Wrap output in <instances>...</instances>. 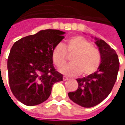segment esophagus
Returning <instances> with one entry per match:
<instances>
[{
	"label": "esophagus",
	"mask_w": 125,
	"mask_h": 125,
	"mask_svg": "<svg viewBox=\"0 0 125 125\" xmlns=\"http://www.w3.org/2000/svg\"><path fill=\"white\" fill-rule=\"evenodd\" d=\"M68 77H66V76H63V81H66V80H68Z\"/></svg>",
	"instance_id": "obj_1"
}]
</instances>
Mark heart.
Instances as JSON below:
<instances>
[{
	"instance_id": "1",
	"label": "heart",
	"mask_w": 125,
	"mask_h": 125,
	"mask_svg": "<svg viewBox=\"0 0 125 125\" xmlns=\"http://www.w3.org/2000/svg\"><path fill=\"white\" fill-rule=\"evenodd\" d=\"M68 55H72V63L60 70L66 76H77L82 72L88 76L98 69L101 63L99 50L82 36L71 37L64 46L57 44L52 51L53 62L57 68H62L67 63Z\"/></svg>"
}]
</instances>
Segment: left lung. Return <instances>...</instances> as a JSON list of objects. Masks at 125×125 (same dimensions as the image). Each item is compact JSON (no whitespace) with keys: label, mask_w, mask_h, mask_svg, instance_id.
Returning <instances> with one entry per match:
<instances>
[{"label":"left lung","mask_w":125,"mask_h":125,"mask_svg":"<svg viewBox=\"0 0 125 125\" xmlns=\"http://www.w3.org/2000/svg\"><path fill=\"white\" fill-rule=\"evenodd\" d=\"M95 39L101 55L99 68L92 74L76 79L78 89L68 93L71 100L85 108L98 104L109 95L119 70V60L115 51L102 39Z\"/></svg>","instance_id":"8db88e82"}]
</instances>
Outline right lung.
Masks as SVG:
<instances>
[{
	"label": "right lung",
	"mask_w": 125,
	"mask_h": 125,
	"mask_svg": "<svg viewBox=\"0 0 125 125\" xmlns=\"http://www.w3.org/2000/svg\"><path fill=\"white\" fill-rule=\"evenodd\" d=\"M65 32L42 30L16 41L7 61L10 88L15 98L27 106L45 101L53 85L62 81L52 60L54 47L64 38Z\"/></svg>",
	"instance_id": "right-lung-1"
}]
</instances>
